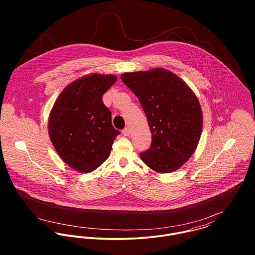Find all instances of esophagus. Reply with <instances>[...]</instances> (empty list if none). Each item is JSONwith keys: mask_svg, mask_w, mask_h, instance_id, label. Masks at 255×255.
<instances>
[{"mask_svg": "<svg viewBox=\"0 0 255 255\" xmlns=\"http://www.w3.org/2000/svg\"><path fill=\"white\" fill-rule=\"evenodd\" d=\"M123 134H124L125 136H128V135L130 134L129 128H125L123 129Z\"/></svg>", "mask_w": 255, "mask_h": 255, "instance_id": "34e87169", "label": "esophagus"}]
</instances>
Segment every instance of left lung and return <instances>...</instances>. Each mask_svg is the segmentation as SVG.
<instances>
[{"label":"left lung","instance_id":"8db88e82","mask_svg":"<svg viewBox=\"0 0 255 255\" xmlns=\"http://www.w3.org/2000/svg\"><path fill=\"white\" fill-rule=\"evenodd\" d=\"M124 83L137 96L152 134L141 160L157 173L181 168L194 152L202 130V111L195 94L165 69L127 73Z\"/></svg>","mask_w":255,"mask_h":255}]
</instances>
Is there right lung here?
I'll return each instance as SVG.
<instances>
[{"label": "right lung", "mask_w": 255, "mask_h": 255, "mask_svg": "<svg viewBox=\"0 0 255 255\" xmlns=\"http://www.w3.org/2000/svg\"><path fill=\"white\" fill-rule=\"evenodd\" d=\"M116 80L113 74L98 73L79 78L63 90L51 111V141L63 161L75 171L96 170L109 157L120 134L102 100Z\"/></svg>", "instance_id": "obj_1"}]
</instances>
